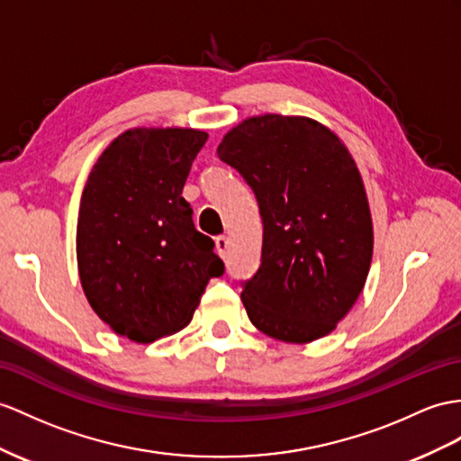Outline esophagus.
Listing matches in <instances>:
<instances>
[{
    "label": "esophagus",
    "instance_id": "1",
    "mask_svg": "<svg viewBox=\"0 0 461 461\" xmlns=\"http://www.w3.org/2000/svg\"><path fill=\"white\" fill-rule=\"evenodd\" d=\"M215 250L221 258L227 256V250H229V237H224V234H221V237L215 239Z\"/></svg>",
    "mask_w": 461,
    "mask_h": 461
}]
</instances>
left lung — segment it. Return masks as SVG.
Listing matches in <instances>:
<instances>
[{
  "label": "left lung",
  "mask_w": 461,
  "mask_h": 461,
  "mask_svg": "<svg viewBox=\"0 0 461 461\" xmlns=\"http://www.w3.org/2000/svg\"><path fill=\"white\" fill-rule=\"evenodd\" d=\"M219 158L254 189L264 224L262 264L242 303L258 330L307 344L336 329L360 297L374 222L346 144L301 115H256L224 134Z\"/></svg>",
  "instance_id": "obj_1"
}]
</instances>
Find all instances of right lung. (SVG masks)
Wrapping results in <instances>:
<instances>
[{
  "label": "right lung",
  "mask_w": 461,
  "mask_h": 461,
  "mask_svg": "<svg viewBox=\"0 0 461 461\" xmlns=\"http://www.w3.org/2000/svg\"><path fill=\"white\" fill-rule=\"evenodd\" d=\"M209 134L129 129L101 152L80 201L77 274L95 315L149 344L185 329L211 277L224 272L215 242L194 227L182 197Z\"/></svg>",
  "instance_id": "obj_1"
}]
</instances>
